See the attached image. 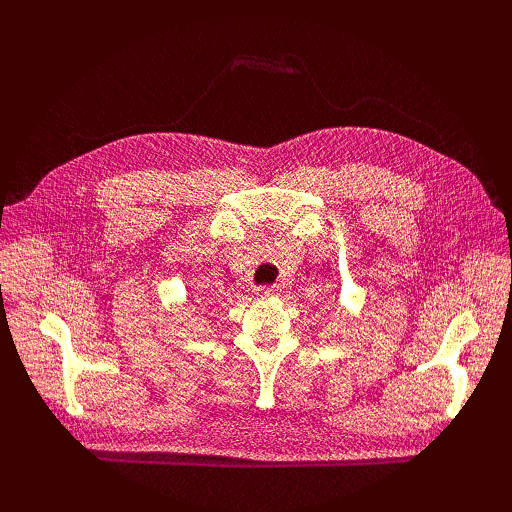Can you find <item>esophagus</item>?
I'll return each mask as SVG.
<instances>
[{
  "instance_id": "esophagus-1",
  "label": "esophagus",
  "mask_w": 512,
  "mask_h": 512,
  "mask_svg": "<svg viewBox=\"0 0 512 512\" xmlns=\"http://www.w3.org/2000/svg\"><path fill=\"white\" fill-rule=\"evenodd\" d=\"M280 292L278 286H259L255 288V294L259 299H267V297H276V294Z\"/></svg>"
}]
</instances>
